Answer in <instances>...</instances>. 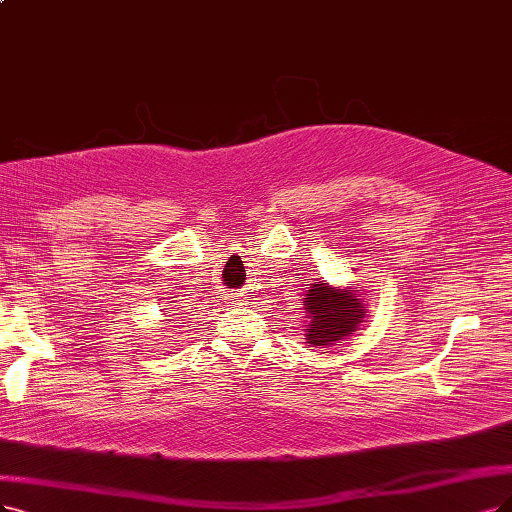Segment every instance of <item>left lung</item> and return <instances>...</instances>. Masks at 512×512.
<instances>
[{"instance_id": "1", "label": "left lung", "mask_w": 512, "mask_h": 512, "mask_svg": "<svg viewBox=\"0 0 512 512\" xmlns=\"http://www.w3.org/2000/svg\"><path fill=\"white\" fill-rule=\"evenodd\" d=\"M304 299L308 314L304 335L312 348L339 346L365 323V295L350 287L339 289L325 280L312 282Z\"/></svg>"}]
</instances>
